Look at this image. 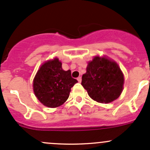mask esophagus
<instances>
[{
    "instance_id": "1",
    "label": "esophagus",
    "mask_w": 150,
    "mask_h": 150,
    "mask_svg": "<svg viewBox=\"0 0 150 150\" xmlns=\"http://www.w3.org/2000/svg\"><path fill=\"white\" fill-rule=\"evenodd\" d=\"M77 80H78V81L79 83H81V81H82V78H81V77H78V78H77Z\"/></svg>"
}]
</instances>
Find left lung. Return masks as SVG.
<instances>
[{"mask_svg":"<svg viewBox=\"0 0 150 150\" xmlns=\"http://www.w3.org/2000/svg\"><path fill=\"white\" fill-rule=\"evenodd\" d=\"M123 84V74L118 64L98 56L88 62L81 82L92 99L105 104L113 102L120 96Z\"/></svg>","mask_w":150,"mask_h":150,"instance_id":"1","label":"left lung"}]
</instances>
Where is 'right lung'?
<instances>
[{
    "label": "right lung",
    "mask_w": 150,
    "mask_h": 150,
    "mask_svg": "<svg viewBox=\"0 0 150 150\" xmlns=\"http://www.w3.org/2000/svg\"><path fill=\"white\" fill-rule=\"evenodd\" d=\"M78 81L71 76V71H64L58 58L49 60L38 69L33 80L35 95L43 105L57 107L67 100L71 88Z\"/></svg>",
    "instance_id": "add662e5"
}]
</instances>
